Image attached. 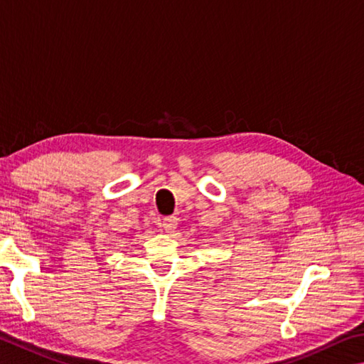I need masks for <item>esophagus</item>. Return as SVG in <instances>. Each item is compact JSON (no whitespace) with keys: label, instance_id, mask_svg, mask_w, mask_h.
<instances>
[{"label":"esophagus","instance_id":"34e87169","mask_svg":"<svg viewBox=\"0 0 364 364\" xmlns=\"http://www.w3.org/2000/svg\"><path fill=\"white\" fill-rule=\"evenodd\" d=\"M162 228L165 229V232H167V234H173L175 229L178 228V218L176 216H167L162 221Z\"/></svg>","mask_w":364,"mask_h":364}]
</instances>
